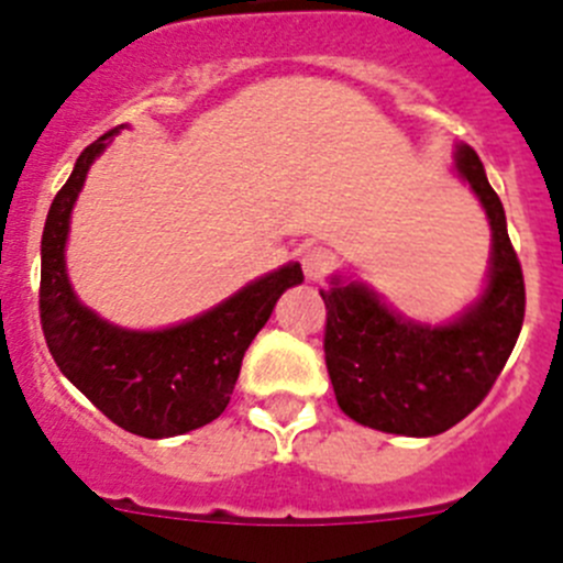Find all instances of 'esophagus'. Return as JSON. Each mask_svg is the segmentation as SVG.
<instances>
[{
	"instance_id": "esophagus-1",
	"label": "esophagus",
	"mask_w": 563,
	"mask_h": 563,
	"mask_svg": "<svg viewBox=\"0 0 563 563\" xmlns=\"http://www.w3.org/2000/svg\"><path fill=\"white\" fill-rule=\"evenodd\" d=\"M301 267H305L307 278L318 282V278H324L327 273L335 267V256H332V251H327V247L312 245L301 253Z\"/></svg>"
}]
</instances>
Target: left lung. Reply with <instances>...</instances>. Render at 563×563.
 Segmentation results:
<instances>
[{
	"mask_svg": "<svg viewBox=\"0 0 563 563\" xmlns=\"http://www.w3.org/2000/svg\"><path fill=\"white\" fill-rule=\"evenodd\" d=\"M456 172L474 188L494 231L485 296L460 321L411 324L363 285L332 282L321 290L324 357L338 406L386 434L434 437L465 420L494 389L525 321V276L501 200L471 146L456 148Z\"/></svg>",
	"mask_w": 563,
	"mask_h": 563,
	"instance_id": "obj_1",
	"label": "left lung"
}]
</instances>
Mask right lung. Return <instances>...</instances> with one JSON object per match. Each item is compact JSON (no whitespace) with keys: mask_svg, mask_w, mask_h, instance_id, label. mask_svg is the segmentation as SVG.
I'll return each instance as SVG.
<instances>
[{"mask_svg":"<svg viewBox=\"0 0 563 563\" xmlns=\"http://www.w3.org/2000/svg\"><path fill=\"white\" fill-rule=\"evenodd\" d=\"M114 132L118 129H109L84 148L49 206L42 233L38 316L49 355L67 380L114 426L161 440L200 429L225 411L247 346L267 324L278 296L298 285L305 273L298 265H285L242 287L206 316L157 332L118 330L78 305L64 271L69 211L89 166Z\"/></svg>","mask_w":563,"mask_h":563,"instance_id":"obj_1","label":"right lung"}]
</instances>
